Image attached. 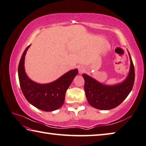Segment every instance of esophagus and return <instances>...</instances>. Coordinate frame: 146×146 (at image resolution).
<instances>
[{"label": "esophagus", "mask_w": 146, "mask_h": 146, "mask_svg": "<svg viewBox=\"0 0 146 146\" xmlns=\"http://www.w3.org/2000/svg\"><path fill=\"white\" fill-rule=\"evenodd\" d=\"M84 68L83 67H79V68H78V72H79V73L81 74L82 72H84Z\"/></svg>", "instance_id": "obj_1"}]
</instances>
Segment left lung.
Returning a JSON list of instances; mask_svg holds the SVG:
<instances>
[{"label":"left lung","mask_w":146,"mask_h":146,"mask_svg":"<svg viewBox=\"0 0 146 146\" xmlns=\"http://www.w3.org/2000/svg\"><path fill=\"white\" fill-rule=\"evenodd\" d=\"M130 69L123 81L114 85H106L84 73V91L88 102L99 110H110L120 105L130 94L135 82V68L131 55Z\"/></svg>","instance_id":"8db88e82"}]
</instances>
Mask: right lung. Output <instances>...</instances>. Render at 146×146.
I'll list each match as a JSON object with an SVG mask.
<instances>
[{
    "label": "right lung",
    "mask_w": 146,
    "mask_h": 146,
    "mask_svg": "<svg viewBox=\"0 0 146 146\" xmlns=\"http://www.w3.org/2000/svg\"><path fill=\"white\" fill-rule=\"evenodd\" d=\"M31 45L23 52L18 67V77L22 92L29 102L38 109L51 112L63 105L66 92L78 74V69L68 71L54 81L40 84L28 77L25 69V59Z\"/></svg>",
    "instance_id": "obj_1"
}]
</instances>
